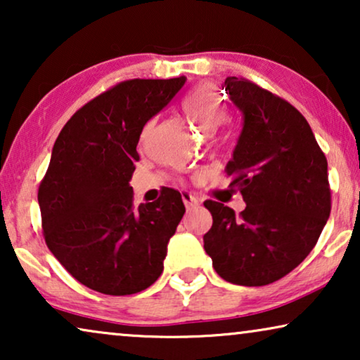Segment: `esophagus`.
<instances>
[{
	"label": "esophagus",
	"mask_w": 360,
	"mask_h": 360,
	"mask_svg": "<svg viewBox=\"0 0 360 360\" xmlns=\"http://www.w3.org/2000/svg\"><path fill=\"white\" fill-rule=\"evenodd\" d=\"M181 200H184V203H185V208L186 210H195V208H198V198H196V196H193L191 193H181Z\"/></svg>",
	"instance_id": "esophagus-1"
}]
</instances>
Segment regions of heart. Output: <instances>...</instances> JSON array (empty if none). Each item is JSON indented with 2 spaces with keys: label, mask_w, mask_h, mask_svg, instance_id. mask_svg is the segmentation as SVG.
Returning a JSON list of instances; mask_svg holds the SVG:
<instances>
[{
  "label": "heart",
  "mask_w": 360,
  "mask_h": 360,
  "mask_svg": "<svg viewBox=\"0 0 360 360\" xmlns=\"http://www.w3.org/2000/svg\"><path fill=\"white\" fill-rule=\"evenodd\" d=\"M181 110L190 122L198 127L201 132L210 134L226 120L224 101L219 91L211 85H201L195 88L181 103ZM152 127V122L147 126V131Z\"/></svg>",
  "instance_id": "heart-1"
}]
</instances>
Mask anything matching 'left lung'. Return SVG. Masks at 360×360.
Here are the masks:
<instances>
[{"instance_id":"8db88e82","label":"left lung","mask_w":360,"mask_h":360,"mask_svg":"<svg viewBox=\"0 0 360 360\" xmlns=\"http://www.w3.org/2000/svg\"><path fill=\"white\" fill-rule=\"evenodd\" d=\"M224 88L244 115L226 172L245 210L236 214L206 200L213 226L205 250L226 282L262 287L292 272L316 245L331 213L328 160L287 100L243 77H228Z\"/></svg>"}]
</instances>
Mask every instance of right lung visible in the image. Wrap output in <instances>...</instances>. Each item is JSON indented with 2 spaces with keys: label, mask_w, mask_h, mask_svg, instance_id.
Listing matches in <instances>:
<instances>
[{
  "label": "right lung",
  "mask_w": 360,
  "mask_h": 360,
  "mask_svg": "<svg viewBox=\"0 0 360 360\" xmlns=\"http://www.w3.org/2000/svg\"><path fill=\"white\" fill-rule=\"evenodd\" d=\"M185 77L132 78L82 106L62 127L39 185L47 248L68 274L95 292L122 297L150 287L184 218L176 190L134 206L129 180L142 127L174 100Z\"/></svg>",
  "instance_id": "add662e5"
}]
</instances>
